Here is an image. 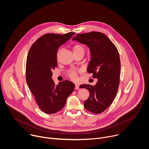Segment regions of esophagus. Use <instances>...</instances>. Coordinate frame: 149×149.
<instances>
[{
    "mask_svg": "<svg viewBox=\"0 0 149 149\" xmlns=\"http://www.w3.org/2000/svg\"><path fill=\"white\" fill-rule=\"evenodd\" d=\"M79 86L78 84H75V90H79Z\"/></svg>",
    "mask_w": 149,
    "mask_h": 149,
    "instance_id": "34e87169",
    "label": "esophagus"
}]
</instances>
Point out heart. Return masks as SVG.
<instances>
[{
	"label": "heart",
	"instance_id": "obj_1",
	"mask_svg": "<svg viewBox=\"0 0 149 149\" xmlns=\"http://www.w3.org/2000/svg\"><path fill=\"white\" fill-rule=\"evenodd\" d=\"M73 51H74V52H84V48L81 45L77 44L74 47ZM70 77L72 79H75L77 78V72L75 71H72L70 74Z\"/></svg>",
	"mask_w": 149,
	"mask_h": 149
}]
</instances>
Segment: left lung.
Listing matches in <instances>:
<instances>
[{"label": "left lung", "mask_w": 149, "mask_h": 149, "mask_svg": "<svg viewBox=\"0 0 149 149\" xmlns=\"http://www.w3.org/2000/svg\"><path fill=\"white\" fill-rule=\"evenodd\" d=\"M72 40L90 48L91 61L87 72L93 73V77L98 79L94 86L90 84L79 86L90 93L84 102V107L91 113H101L111 104L117 93L121 66L118 52L111 40L98 32L78 34Z\"/></svg>", "instance_id": "obj_1"}]
</instances>
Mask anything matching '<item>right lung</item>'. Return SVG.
I'll return each instance as SVG.
<instances>
[{
    "label": "right lung",
    "instance_id": "right-lung-1",
    "mask_svg": "<svg viewBox=\"0 0 149 149\" xmlns=\"http://www.w3.org/2000/svg\"><path fill=\"white\" fill-rule=\"evenodd\" d=\"M48 33L40 37L32 45L26 60V77L29 88L40 110L54 114L63 109L75 85L65 80L55 85L52 71L57 67V51L74 35Z\"/></svg>",
    "mask_w": 149,
    "mask_h": 149
}]
</instances>
